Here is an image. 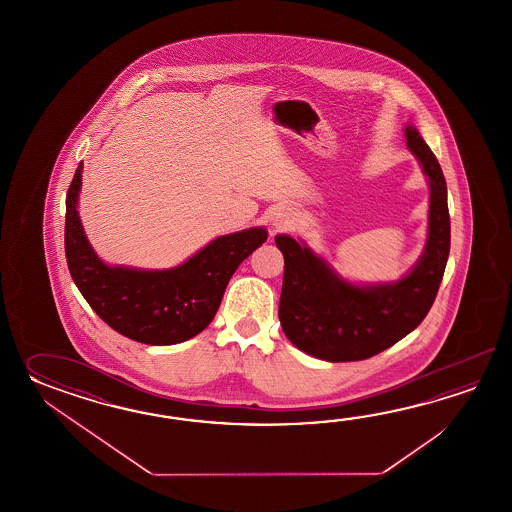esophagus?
<instances>
[{
	"instance_id": "1",
	"label": "esophagus",
	"mask_w": 512,
	"mask_h": 512,
	"mask_svg": "<svg viewBox=\"0 0 512 512\" xmlns=\"http://www.w3.org/2000/svg\"><path fill=\"white\" fill-rule=\"evenodd\" d=\"M294 212L291 208L280 207L274 210V214H272V225H274V229L278 230H287L291 229L294 225Z\"/></svg>"
}]
</instances>
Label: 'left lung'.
<instances>
[{
	"label": "left lung",
	"instance_id": "1",
	"mask_svg": "<svg viewBox=\"0 0 512 512\" xmlns=\"http://www.w3.org/2000/svg\"><path fill=\"white\" fill-rule=\"evenodd\" d=\"M404 135L428 175L430 212L425 252L403 280L373 287L351 285L298 241L274 238L285 261L278 307L283 333L316 359H370L414 331L434 304L450 252L445 175L414 126H406Z\"/></svg>",
	"mask_w": 512,
	"mask_h": 512
}]
</instances>
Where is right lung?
Segmentation results:
<instances>
[{
	"mask_svg": "<svg viewBox=\"0 0 512 512\" xmlns=\"http://www.w3.org/2000/svg\"><path fill=\"white\" fill-rule=\"evenodd\" d=\"M82 163L66 196L67 267L87 304L111 329L135 342L170 346L196 337L218 313L241 261L267 240V230L221 236L170 271L108 267L87 243L77 212Z\"/></svg>",
	"mask_w": 512,
	"mask_h": 512,
	"instance_id": "1",
	"label": "right lung"
}]
</instances>
